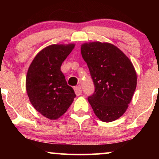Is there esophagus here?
Instances as JSON below:
<instances>
[{"instance_id": "1", "label": "esophagus", "mask_w": 159, "mask_h": 159, "mask_svg": "<svg viewBox=\"0 0 159 159\" xmlns=\"http://www.w3.org/2000/svg\"><path fill=\"white\" fill-rule=\"evenodd\" d=\"M75 92L77 96H79L82 94V88L80 87H75Z\"/></svg>"}]
</instances>
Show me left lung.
Segmentation results:
<instances>
[{"instance_id": "left-lung-1", "label": "left lung", "mask_w": 159, "mask_h": 159, "mask_svg": "<svg viewBox=\"0 0 159 159\" xmlns=\"http://www.w3.org/2000/svg\"><path fill=\"white\" fill-rule=\"evenodd\" d=\"M81 53L90 70L95 92L88 98L100 120L111 122L125 114L137 85L136 71L129 58L108 43H84Z\"/></svg>"}]
</instances>
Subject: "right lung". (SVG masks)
<instances>
[{"label": "right lung", "mask_w": 159, "mask_h": 159, "mask_svg": "<svg viewBox=\"0 0 159 159\" xmlns=\"http://www.w3.org/2000/svg\"><path fill=\"white\" fill-rule=\"evenodd\" d=\"M75 44L51 45L37 54L28 69L26 90L33 107L52 120L61 116L76 95L61 71Z\"/></svg>", "instance_id": "right-lung-1"}]
</instances>
